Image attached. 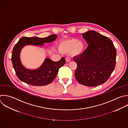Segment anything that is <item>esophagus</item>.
<instances>
[{
    "instance_id": "esophagus-1",
    "label": "esophagus",
    "mask_w": 128,
    "mask_h": 128,
    "mask_svg": "<svg viewBox=\"0 0 128 128\" xmlns=\"http://www.w3.org/2000/svg\"><path fill=\"white\" fill-rule=\"evenodd\" d=\"M66 62H70L71 61V60H70V58H66Z\"/></svg>"
}]
</instances>
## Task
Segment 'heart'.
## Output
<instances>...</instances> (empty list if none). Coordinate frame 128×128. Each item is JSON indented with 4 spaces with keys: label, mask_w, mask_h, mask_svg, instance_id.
Returning a JSON list of instances; mask_svg holds the SVG:
<instances>
[{
    "label": "heart",
    "mask_w": 128,
    "mask_h": 128,
    "mask_svg": "<svg viewBox=\"0 0 128 128\" xmlns=\"http://www.w3.org/2000/svg\"><path fill=\"white\" fill-rule=\"evenodd\" d=\"M58 50L62 54H69L73 56H79L84 52L85 44L83 41L70 38L60 41L58 46Z\"/></svg>",
    "instance_id": "1"
}]
</instances>
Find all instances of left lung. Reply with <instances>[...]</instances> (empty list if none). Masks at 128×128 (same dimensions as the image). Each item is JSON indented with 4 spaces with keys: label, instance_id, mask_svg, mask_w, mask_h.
<instances>
[{
    "label": "left lung",
    "instance_id": "obj_1",
    "mask_svg": "<svg viewBox=\"0 0 128 128\" xmlns=\"http://www.w3.org/2000/svg\"><path fill=\"white\" fill-rule=\"evenodd\" d=\"M82 36L88 46L81 56L74 57L77 64L74 76L82 84L97 86L104 83L114 71L116 50L109 38L94 30Z\"/></svg>",
    "mask_w": 128,
    "mask_h": 128
}]
</instances>
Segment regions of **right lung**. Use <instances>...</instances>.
Segmentation results:
<instances>
[{
    "instance_id": "right-lung-1",
    "label": "right lung",
    "mask_w": 128,
    "mask_h": 128,
    "mask_svg": "<svg viewBox=\"0 0 128 128\" xmlns=\"http://www.w3.org/2000/svg\"><path fill=\"white\" fill-rule=\"evenodd\" d=\"M57 38V35L52 34L44 38L22 37L18 40L14 48L12 60L16 76L21 81L32 86H42L51 83L54 80L59 68L66 62L64 58L58 62H54L50 58H46L39 68L30 69L26 68L22 64L20 52L26 46L30 45L42 48L44 44L52 42Z\"/></svg>"
}]
</instances>
